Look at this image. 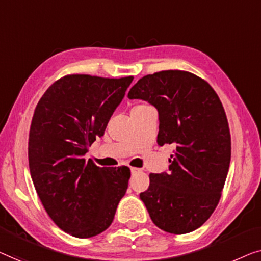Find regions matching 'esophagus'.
Segmentation results:
<instances>
[{
    "instance_id": "34e87169",
    "label": "esophagus",
    "mask_w": 261,
    "mask_h": 261,
    "mask_svg": "<svg viewBox=\"0 0 261 261\" xmlns=\"http://www.w3.org/2000/svg\"><path fill=\"white\" fill-rule=\"evenodd\" d=\"M131 170V174L134 175V174H136V172H138V171H141V169H138V168H131L130 169Z\"/></svg>"
}]
</instances>
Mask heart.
I'll return each instance as SVG.
<instances>
[{
  "instance_id": "1",
  "label": "heart",
  "mask_w": 261,
  "mask_h": 261,
  "mask_svg": "<svg viewBox=\"0 0 261 261\" xmlns=\"http://www.w3.org/2000/svg\"><path fill=\"white\" fill-rule=\"evenodd\" d=\"M139 106H145V105H139Z\"/></svg>"
}]
</instances>
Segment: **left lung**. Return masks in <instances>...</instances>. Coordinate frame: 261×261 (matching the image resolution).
Listing matches in <instances>:
<instances>
[{"label":"left lung","mask_w":261,"mask_h":261,"mask_svg":"<svg viewBox=\"0 0 261 261\" xmlns=\"http://www.w3.org/2000/svg\"><path fill=\"white\" fill-rule=\"evenodd\" d=\"M127 97L155 106L157 143L176 146L169 171L150 174L139 197L159 228L193 232L211 218L228 174L230 134L221 101L205 80L178 69L143 76Z\"/></svg>","instance_id":"left-lung-1"}]
</instances>
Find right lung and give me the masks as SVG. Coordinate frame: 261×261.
<instances>
[{
    "instance_id": "right-lung-1",
    "label": "right lung",
    "mask_w": 261,
    "mask_h": 261,
    "mask_svg": "<svg viewBox=\"0 0 261 261\" xmlns=\"http://www.w3.org/2000/svg\"><path fill=\"white\" fill-rule=\"evenodd\" d=\"M132 80L65 75L35 108L28 141L33 183L54 223L80 239L108 229L126 193L129 168H100L84 156L104 135Z\"/></svg>"
}]
</instances>
